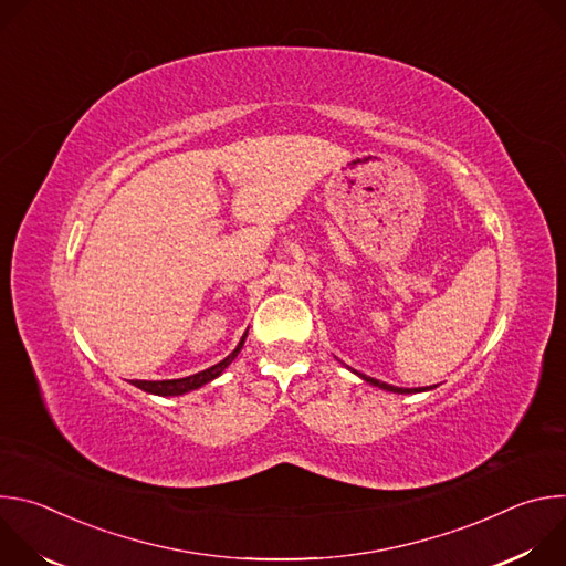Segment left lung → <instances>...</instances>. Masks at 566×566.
Segmentation results:
<instances>
[{
    "instance_id": "obj_1",
    "label": "left lung",
    "mask_w": 566,
    "mask_h": 566,
    "mask_svg": "<svg viewBox=\"0 0 566 566\" xmlns=\"http://www.w3.org/2000/svg\"><path fill=\"white\" fill-rule=\"evenodd\" d=\"M360 378H365L369 385H376V387H380V389H387V391H396V394H415V391H423V389H428V387H419V389H402V387H394V385H387V382H380V380H376V378H371V376H365V374H358Z\"/></svg>"
}]
</instances>
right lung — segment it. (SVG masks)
<instances>
[{
	"label": "right lung",
	"instance_id": "obj_1",
	"mask_svg": "<svg viewBox=\"0 0 566 566\" xmlns=\"http://www.w3.org/2000/svg\"><path fill=\"white\" fill-rule=\"evenodd\" d=\"M244 340H247V336L239 340L237 349H234L230 356H226L221 363H217V365H212V367H208V369H203V371H199V374H192V376H186V378H175V380H134L132 385H136V387L143 389V391L156 394V396H179V394L192 391V389H197V387H201V385L214 380V378L237 358V354L241 352V347H244Z\"/></svg>",
	"mask_w": 566,
	"mask_h": 566
}]
</instances>
